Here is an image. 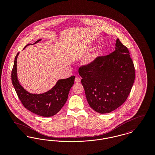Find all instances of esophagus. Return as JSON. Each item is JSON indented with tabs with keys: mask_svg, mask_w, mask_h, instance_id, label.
<instances>
[{
	"mask_svg": "<svg viewBox=\"0 0 155 155\" xmlns=\"http://www.w3.org/2000/svg\"><path fill=\"white\" fill-rule=\"evenodd\" d=\"M81 81V78L79 77H76L75 78V83H79Z\"/></svg>",
	"mask_w": 155,
	"mask_h": 155,
	"instance_id": "obj_1",
	"label": "esophagus"
}]
</instances>
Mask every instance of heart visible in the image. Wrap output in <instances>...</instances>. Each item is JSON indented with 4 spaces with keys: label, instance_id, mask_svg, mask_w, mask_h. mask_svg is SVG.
<instances>
[{
    "label": "heart",
    "instance_id": "obj_1",
    "mask_svg": "<svg viewBox=\"0 0 155 155\" xmlns=\"http://www.w3.org/2000/svg\"><path fill=\"white\" fill-rule=\"evenodd\" d=\"M98 56H99V53H97V52H95V53L90 54L87 58V63L89 64L94 63L96 60Z\"/></svg>",
    "mask_w": 155,
    "mask_h": 155
}]
</instances>
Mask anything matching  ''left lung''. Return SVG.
<instances>
[{"label": "left lung", "instance_id": "1", "mask_svg": "<svg viewBox=\"0 0 155 155\" xmlns=\"http://www.w3.org/2000/svg\"><path fill=\"white\" fill-rule=\"evenodd\" d=\"M91 107L108 113L124 103L135 80V67L128 48L117 39L114 52L98 56L78 70Z\"/></svg>", "mask_w": 155, "mask_h": 155}]
</instances>
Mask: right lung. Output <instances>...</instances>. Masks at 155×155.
Instances as JSON below:
<instances>
[{
	"instance_id": "1",
	"label": "right lung",
	"mask_w": 155,
	"mask_h": 155,
	"mask_svg": "<svg viewBox=\"0 0 155 155\" xmlns=\"http://www.w3.org/2000/svg\"><path fill=\"white\" fill-rule=\"evenodd\" d=\"M41 40H38L34 44ZM30 45H27L25 47ZM18 53L15 58L11 75L12 84L21 102L27 110L37 115L43 117L55 115L66 102L69 91L74 84L75 76L59 80L53 88L44 94H30L22 88L17 79V59Z\"/></svg>"
}]
</instances>
